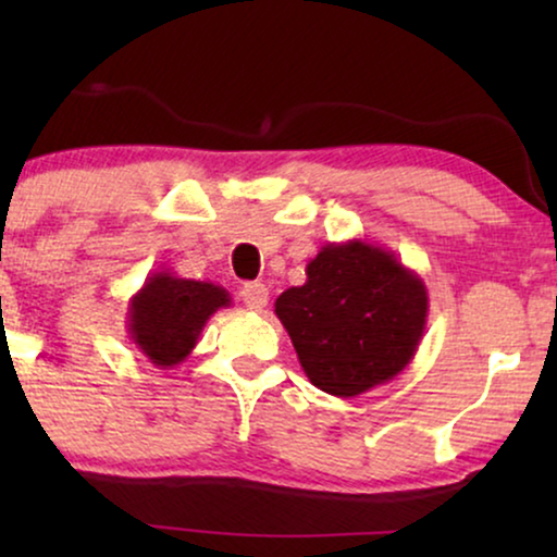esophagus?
Segmentation results:
<instances>
[{"label": "esophagus", "instance_id": "esophagus-1", "mask_svg": "<svg viewBox=\"0 0 557 557\" xmlns=\"http://www.w3.org/2000/svg\"><path fill=\"white\" fill-rule=\"evenodd\" d=\"M240 299L248 309L263 311L265 304H269V288H265V284H261V281H250V284L240 288Z\"/></svg>", "mask_w": 557, "mask_h": 557}]
</instances>
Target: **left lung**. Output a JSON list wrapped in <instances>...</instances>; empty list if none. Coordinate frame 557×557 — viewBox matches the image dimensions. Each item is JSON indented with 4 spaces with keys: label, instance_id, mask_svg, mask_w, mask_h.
Returning a JSON list of instances; mask_svg holds the SVG:
<instances>
[{
    "label": "left lung",
    "instance_id": "8db88e82",
    "mask_svg": "<svg viewBox=\"0 0 557 557\" xmlns=\"http://www.w3.org/2000/svg\"><path fill=\"white\" fill-rule=\"evenodd\" d=\"M273 307L311 385L355 398L391 383L413 360L429 292L393 250L352 238L322 246L307 263V281Z\"/></svg>",
    "mask_w": 557,
    "mask_h": 557
}]
</instances>
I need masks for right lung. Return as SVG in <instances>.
Instances as JSON below:
<instances>
[{"mask_svg":"<svg viewBox=\"0 0 557 557\" xmlns=\"http://www.w3.org/2000/svg\"><path fill=\"white\" fill-rule=\"evenodd\" d=\"M223 307H231L223 286L157 271L128 299V337L154 368L172 370L187 360L202 326Z\"/></svg>","mask_w":557,"mask_h":557,"instance_id":"right-lung-1","label":"right lung"}]
</instances>
